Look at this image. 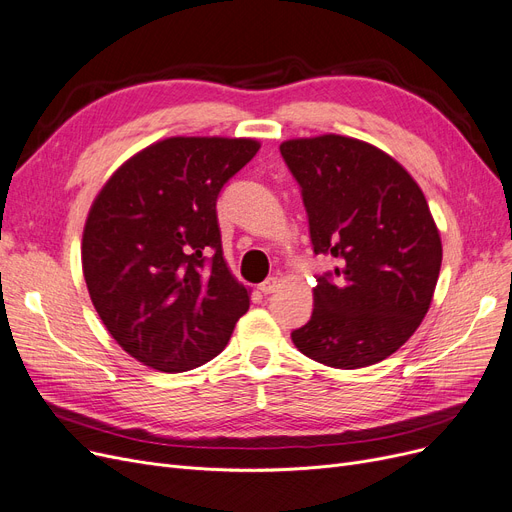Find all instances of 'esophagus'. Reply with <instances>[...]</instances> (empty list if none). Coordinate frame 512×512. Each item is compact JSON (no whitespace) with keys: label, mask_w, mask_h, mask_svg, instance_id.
<instances>
[{"label":"esophagus","mask_w":512,"mask_h":512,"mask_svg":"<svg viewBox=\"0 0 512 512\" xmlns=\"http://www.w3.org/2000/svg\"><path fill=\"white\" fill-rule=\"evenodd\" d=\"M277 288H279V279H277V277L264 279V281L258 285V290H260L262 294H273V292H277Z\"/></svg>","instance_id":"1"}]
</instances>
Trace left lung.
Listing matches in <instances>:
<instances>
[{"label":"left lung","instance_id":"obj_1","mask_svg":"<svg viewBox=\"0 0 512 512\" xmlns=\"http://www.w3.org/2000/svg\"><path fill=\"white\" fill-rule=\"evenodd\" d=\"M302 189L315 254L336 258L317 279L296 349L340 370L391 357L431 309L441 235L418 182L370 142L321 134L281 142Z\"/></svg>","mask_w":512,"mask_h":512}]
</instances>
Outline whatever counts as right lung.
Instances as JSON below:
<instances>
[{
	"label": "right lung",
	"instance_id": "add662e5",
	"mask_svg": "<svg viewBox=\"0 0 512 512\" xmlns=\"http://www.w3.org/2000/svg\"><path fill=\"white\" fill-rule=\"evenodd\" d=\"M256 138L172 136L113 172L92 201L81 269L98 317L136 361L187 372L214 359L250 309L222 256L220 189Z\"/></svg>",
	"mask_w": 512,
	"mask_h": 512
}]
</instances>
